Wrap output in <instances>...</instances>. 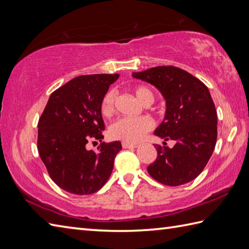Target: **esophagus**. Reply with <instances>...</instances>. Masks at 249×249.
Segmentation results:
<instances>
[{
    "mask_svg": "<svg viewBox=\"0 0 249 249\" xmlns=\"http://www.w3.org/2000/svg\"><path fill=\"white\" fill-rule=\"evenodd\" d=\"M122 146L124 147V149H136L137 144H133V143H128V142H122Z\"/></svg>",
    "mask_w": 249,
    "mask_h": 249,
    "instance_id": "34e87169",
    "label": "esophagus"
}]
</instances>
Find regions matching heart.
<instances>
[{"instance_id": "1", "label": "heart", "mask_w": 249, "mask_h": 249, "mask_svg": "<svg viewBox=\"0 0 249 249\" xmlns=\"http://www.w3.org/2000/svg\"><path fill=\"white\" fill-rule=\"evenodd\" d=\"M134 93L140 102L145 105L153 103L154 94L149 88L140 86L134 89ZM116 102V93L110 89L105 94L100 111L104 116H109L113 113ZM153 128V122L146 116H136V118H121L114 121L109 127V134L113 139L121 140L128 143H137L144 138V136Z\"/></svg>"}]
</instances>
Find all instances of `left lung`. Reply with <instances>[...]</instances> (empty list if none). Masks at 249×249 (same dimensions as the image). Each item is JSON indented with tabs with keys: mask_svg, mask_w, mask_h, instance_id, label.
Returning <instances> with one entry per match:
<instances>
[{
	"mask_svg": "<svg viewBox=\"0 0 249 249\" xmlns=\"http://www.w3.org/2000/svg\"><path fill=\"white\" fill-rule=\"evenodd\" d=\"M133 77L151 83L161 93L166 112L154 135L176 142L171 149L155 145L157 158L147 167V172L168 186L193 181L212 156L217 139V112L209 89L189 72L174 66L152 67L133 72Z\"/></svg>",
	"mask_w": 249,
	"mask_h": 249,
	"instance_id": "8db88e82",
	"label": "left lung"
}]
</instances>
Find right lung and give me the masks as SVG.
<instances>
[{
  "mask_svg": "<svg viewBox=\"0 0 249 249\" xmlns=\"http://www.w3.org/2000/svg\"><path fill=\"white\" fill-rule=\"evenodd\" d=\"M118 73L73 78L50 95L38 122V153L53 182L73 195L98 192L113 170L120 141L103 142L96 153L87 143L102 142L100 104Z\"/></svg>",
  "mask_w": 249,
  "mask_h": 249,
  "instance_id": "1",
  "label": "right lung"
}]
</instances>
